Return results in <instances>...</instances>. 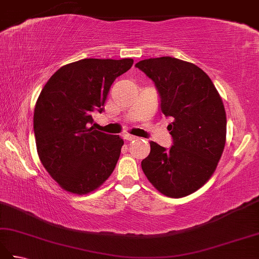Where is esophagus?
<instances>
[{
	"mask_svg": "<svg viewBox=\"0 0 259 259\" xmlns=\"http://www.w3.org/2000/svg\"><path fill=\"white\" fill-rule=\"evenodd\" d=\"M123 139L126 140V141H133V140L138 139V137L133 136V135H129V134H125V135H123Z\"/></svg>",
	"mask_w": 259,
	"mask_h": 259,
	"instance_id": "esophagus-1",
	"label": "esophagus"
}]
</instances>
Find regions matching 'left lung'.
I'll use <instances>...</instances> for the list:
<instances>
[{
  "label": "left lung",
  "mask_w": 259,
  "mask_h": 259,
  "mask_svg": "<svg viewBox=\"0 0 259 259\" xmlns=\"http://www.w3.org/2000/svg\"><path fill=\"white\" fill-rule=\"evenodd\" d=\"M136 68L155 83L172 137L169 149L150 141L141 168L164 196H188L211 177L223 155L227 120L222 98L194 63L161 57L142 60Z\"/></svg>",
  "instance_id": "obj_1"
}]
</instances>
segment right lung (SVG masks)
<instances>
[{"instance_id": "1", "label": "right lung", "mask_w": 259, "mask_h": 259, "mask_svg": "<svg viewBox=\"0 0 259 259\" xmlns=\"http://www.w3.org/2000/svg\"><path fill=\"white\" fill-rule=\"evenodd\" d=\"M133 59H83L63 65L43 88L34 108L36 149L43 167L64 190L84 195L112 174L123 140L93 129L113 81Z\"/></svg>"}]
</instances>
